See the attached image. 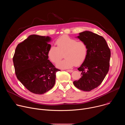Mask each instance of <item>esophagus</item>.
I'll return each instance as SVG.
<instances>
[{
	"mask_svg": "<svg viewBox=\"0 0 125 125\" xmlns=\"http://www.w3.org/2000/svg\"><path fill=\"white\" fill-rule=\"evenodd\" d=\"M66 71H67V72H69V73H72V72H73V70H68Z\"/></svg>",
	"mask_w": 125,
	"mask_h": 125,
	"instance_id": "obj_1",
	"label": "esophagus"
}]
</instances>
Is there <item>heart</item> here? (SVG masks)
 I'll use <instances>...</instances> for the list:
<instances>
[{
	"mask_svg": "<svg viewBox=\"0 0 125 125\" xmlns=\"http://www.w3.org/2000/svg\"><path fill=\"white\" fill-rule=\"evenodd\" d=\"M55 43L57 47L51 45L47 51V57L52 63H57L63 56L65 58L57 64L58 68L66 69L72 68L75 65L82 64L85 60L88 47L83 41H78L76 39L63 35L58 38Z\"/></svg>",
	"mask_w": 125,
	"mask_h": 125,
	"instance_id": "obj_1",
	"label": "heart"
}]
</instances>
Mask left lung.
<instances>
[{"label":"left lung","instance_id":"left-lung-1","mask_svg":"<svg viewBox=\"0 0 125 125\" xmlns=\"http://www.w3.org/2000/svg\"><path fill=\"white\" fill-rule=\"evenodd\" d=\"M76 38L86 43L88 53L78 68L82 77L73 83L82 91L90 92L101 83L108 72L111 52L105 40L96 33L85 31Z\"/></svg>","mask_w":125,"mask_h":125}]
</instances>
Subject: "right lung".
Returning a JSON list of instances; mask_svg holds the SVG:
<instances>
[{"instance_id":"obj_1","label":"right lung","mask_w":125,"mask_h":125,"mask_svg":"<svg viewBox=\"0 0 125 125\" xmlns=\"http://www.w3.org/2000/svg\"><path fill=\"white\" fill-rule=\"evenodd\" d=\"M50 37L32 34L18 44L13 58L17 79L31 92L44 94L54 86L56 69L48 60Z\"/></svg>"}]
</instances>
